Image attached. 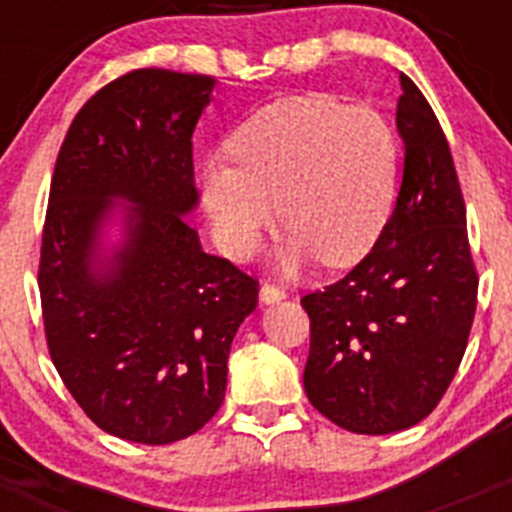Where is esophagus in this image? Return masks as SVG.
Wrapping results in <instances>:
<instances>
[{
  "label": "esophagus",
  "mask_w": 512,
  "mask_h": 512,
  "mask_svg": "<svg viewBox=\"0 0 512 512\" xmlns=\"http://www.w3.org/2000/svg\"><path fill=\"white\" fill-rule=\"evenodd\" d=\"M284 297H287V292H284L282 287H274V284H264L259 292L261 305H277V302H282Z\"/></svg>",
  "instance_id": "obj_1"
}]
</instances>
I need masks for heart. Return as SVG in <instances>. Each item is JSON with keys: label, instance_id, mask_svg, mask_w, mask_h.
<instances>
[{"label": "heart", "instance_id": "heart-1", "mask_svg": "<svg viewBox=\"0 0 512 512\" xmlns=\"http://www.w3.org/2000/svg\"><path fill=\"white\" fill-rule=\"evenodd\" d=\"M230 153L235 164L207 161L200 184L217 241L238 259L284 215L292 233L279 251L282 271L295 274L318 253L328 266H351L387 223L400 148L390 122L366 104L279 99L243 122Z\"/></svg>", "mask_w": 512, "mask_h": 512}]
</instances>
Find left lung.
Here are the masks:
<instances>
[{
    "instance_id": "8db88e82",
    "label": "left lung",
    "mask_w": 512,
    "mask_h": 512,
    "mask_svg": "<svg viewBox=\"0 0 512 512\" xmlns=\"http://www.w3.org/2000/svg\"><path fill=\"white\" fill-rule=\"evenodd\" d=\"M405 148L395 210L359 266L302 297L310 315L307 400L351 433L387 436L431 415L461 364L477 271L454 158L431 104L405 74Z\"/></svg>"
}]
</instances>
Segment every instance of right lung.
I'll use <instances>...</instances> for the list:
<instances>
[{"instance_id":"obj_1","label":"right lung","mask_w":512,"mask_h":512,"mask_svg":"<svg viewBox=\"0 0 512 512\" xmlns=\"http://www.w3.org/2000/svg\"><path fill=\"white\" fill-rule=\"evenodd\" d=\"M217 81L140 69L79 110L53 171L40 302L51 359L110 436L164 446L217 413L259 284L205 253L192 135Z\"/></svg>"}]
</instances>
